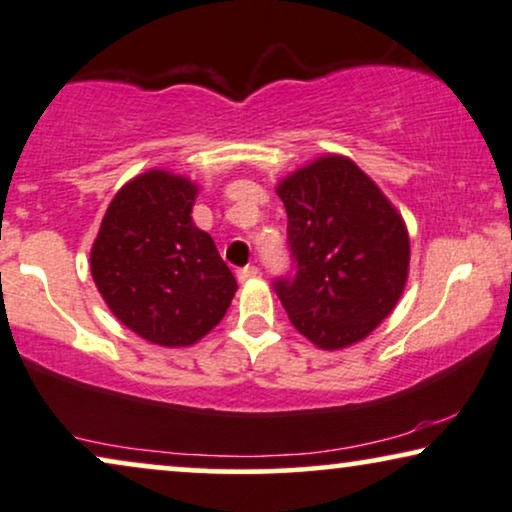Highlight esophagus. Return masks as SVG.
I'll return each mask as SVG.
<instances>
[{
  "label": "esophagus",
  "instance_id": "esophagus-1",
  "mask_svg": "<svg viewBox=\"0 0 512 512\" xmlns=\"http://www.w3.org/2000/svg\"><path fill=\"white\" fill-rule=\"evenodd\" d=\"M236 276H238V281H248V278L260 276V269H257L255 264H248V267L238 269V271H236Z\"/></svg>",
  "mask_w": 512,
  "mask_h": 512
}]
</instances>
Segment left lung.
Segmentation results:
<instances>
[{"mask_svg": "<svg viewBox=\"0 0 512 512\" xmlns=\"http://www.w3.org/2000/svg\"><path fill=\"white\" fill-rule=\"evenodd\" d=\"M295 274L274 281L288 319L321 349L364 340L404 290L409 234L383 191L342 155L278 184Z\"/></svg>", "mask_w": 512, "mask_h": 512, "instance_id": "left-lung-1", "label": "left lung"}]
</instances>
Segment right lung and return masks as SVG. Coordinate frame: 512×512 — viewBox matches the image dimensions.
Listing matches in <instances>:
<instances>
[{
	"mask_svg": "<svg viewBox=\"0 0 512 512\" xmlns=\"http://www.w3.org/2000/svg\"><path fill=\"white\" fill-rule=\"evenodd\" d=\"M196 184L151 170L115 193L92 248L108 309L148 342L186 347L229 309L236 278L191 219Z\"/></svg>",
	"mask_w": 512,
	"mask_h": 512,
	"instance_id": "right-lung-1",
	"label": "right lung"
}]
</instances>
